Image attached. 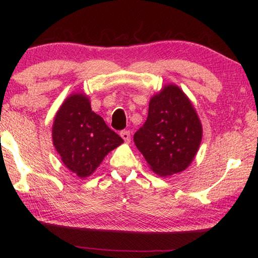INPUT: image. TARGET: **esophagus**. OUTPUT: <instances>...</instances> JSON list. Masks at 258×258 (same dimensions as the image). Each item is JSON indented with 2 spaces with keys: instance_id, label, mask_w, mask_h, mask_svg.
Segmentation results:
<instances>
[{
  "instance_id": "esophagus-1",
  "label": "esophagus",
  "mask_w": 258,
  "mask_h": 258,
  "mask_svg": "<svg viewBox=\"0 0 258 258\" xmlns=\"http://www.w3.org/2000/svg\"><path fill=\"white\" fill-rule=\"evenodd\" d=\"M119 135H121V137H122L123 140H124L125 143H129L130 142V133L128 132V130H122Z\"/></svg>"
}]
</instances>
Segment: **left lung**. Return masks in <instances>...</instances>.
Wrapping results in <instances>:
<instances>
[{
	"mask_svg": "<svg viewBox=\"0 0 258 258\" xmlns=\"http://www.w3.org/2000/svg\"><path fill=\"white\" fill-rule=\"evenodd\" d=\"M202 141V124L181 88L163 87L149 102L147 121L134 135L151 170L170 176L186 169Z\"/></svg>",
	"mask_w": 258,
	"mask_h": 258,
	"instance_id": "obj_1",
	"label": "left lung"
}]
</instances>
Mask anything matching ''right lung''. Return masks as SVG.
<instances>
[{"mask_svg": "<svg viewBox=\"0 0 258 258\" xmlns=\"http://www.w3.org/2000/svg\"><path fill=\"white\" fill-rule=\"evenodd\" d=\"M52 143L66 167L84 178L93 174L123 140L91 110L88 96L73 94L56 112Z\"/></svg>", "mask_w": 258, "mask_h": 258, "instance_id": "1", "label": "right lung"}]
</instances>
